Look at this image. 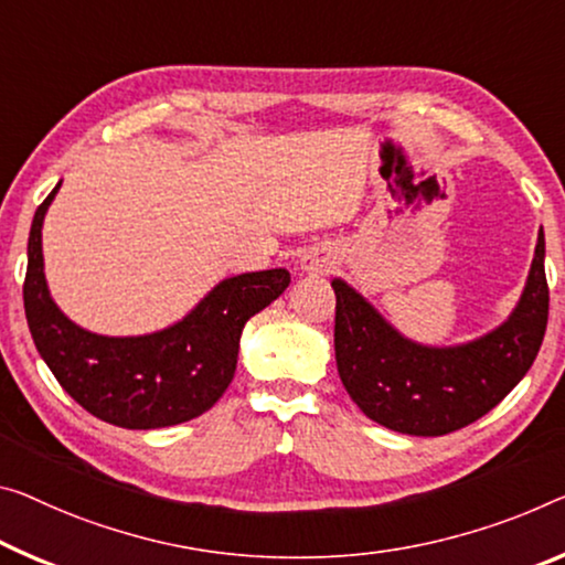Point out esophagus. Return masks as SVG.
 <instances>
[{
    "instance_id": "obj_1",
    "label": "esophagus",
    "mask_w": 565,
    "mask_h": 565,
    "mask_svg": "<svg viewBox=\"0 0 565 565\" xmlns=\"http://www.w3.org/2000/svg\"><path fill=\"white\" fill-rule=\"evenodd\" d=\"M333 265H335L333 255L323 247H310L298 259V270L302 275H326L333 270Z\"/></svg>"
}]
</instances>
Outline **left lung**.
I'll use <instances>...</instances> for the list:
<instances>
[{
  "instance_id": "1",
  "label": "left lung",
  "mask_w": 565,
  "mask_h": 565,
  "mask_svg": "<svg viewBox=\"0 0 565 565\" xmlns=\"http://www.w3.org/2000/svg\"><path fill=\"white\" fill-rule=\"evenodd\" d=\"M331 288L335 363L345 392L369 419L412 437H441L498 406L533 366L548 326L543 227L515 308L472 341H412L343 277H333Z\"/></svg>"
}]
</instances>
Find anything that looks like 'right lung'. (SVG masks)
<instances>
[{
    "mask_svg": "<svg viewBox=\"0 0 565 565\" xmlns=\"http://www.w3.org/2000/svg\"><path fill=\"white\" fill-rule=\"evenodd\" d=\"M60 184L38 206L28 242L24 316L42 361L85 412L124 429L189 422L220 402L237 371L245 323L290 285L285 267L224 277L161 331L100 335L65 316L47 288L42 224Z\"/></svg>",
    "mask_w": 565,
    "mask_h": 565,
    "instance_id": "right-lung-1",
    "label": "right lung"
}]
</instances>
